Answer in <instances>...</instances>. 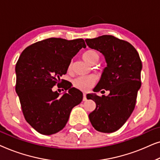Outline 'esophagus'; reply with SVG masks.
Returning a JSON list of instances; mask_svg holds the SVG:
<instances>
[{"label": "esophagus", "instance_id": "esophagus-1", "mask_svg": "<svg viewBox=\"0 0 160 160\" xmlns=\"http://www.w3.org/2000/svg\"><path fill=\"white\" fill-rule=\"evenodd\" d=\"M87 100V97H86V94L83 93V101H85Z\"/></svg>", "mask_w": 160, "mask_h": 160}]
</instances>
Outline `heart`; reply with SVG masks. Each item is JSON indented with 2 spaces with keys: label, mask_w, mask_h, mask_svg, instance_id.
Instances as JSON below:
<instances>
[{
  "label": "heart",
  "mask_w": 160,
  "mask_h": 160,
  "mask_svg": "<svg viewBox=\"0 0 160 160\" xmlns=\"http://www.w3.org/2000/svg\"><path fill=\"white\" fill-rule=\"evenodd\" d=\"M83 58L86 62L92 64L94 62H97L99 60V54L95 50H88L83 54ZM71 68L72 65L70 64L68 66L69 71H71ZM97 78L94 75L78 76L73 81V84L76 88L82 91H87L93 86Z\"/></svg>",
  "instance_id": "1"
}]
</instances>
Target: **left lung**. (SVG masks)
Masks as SVG:
<instances>
[{"label":"left lung","mask_w":160,"mask_h":160,"mask_svg":"<svg viewBox=\"0 0 160 160\" xmlns=\"http://www.w3.org/2000/svg\"><path fill=\"white\" fill-rule=\"evenodd\" d=\"M85 41L89 48L103 54L107 63L93 91L110 92L102 97L87 94V99L96 103L95 109L89 114V120L99 132H115L123 126L135 108L141 86V60L132 45L113 36L104 35Z\"/></svg>","instance_id":"left-lung-1"}]
</instances>
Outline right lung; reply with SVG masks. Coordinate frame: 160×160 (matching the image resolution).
Instances as JSON below:
<instances>
[{
	"label": "right lung",
	"mask_w": 160,
	"mask_h": 160,
	"mask_svg": "<svg viewBox=\"0 0 160 160\" xmlns=\"http://www.w3.org/2000/svg\"><path fill=\"white\" fill-rule=\"evenodd\" d=\"M82 48H86L82 38H50L26 48L17 61L16 92L25 120L41 134L49 135L62 130L72 108L82 102V92L70 83L63 85L65 80L60 83V77ZM57 83L69 91L60 96L52 89Z\"/></svg>",
	"instance_id": "add662e5"
}]
</instances>
